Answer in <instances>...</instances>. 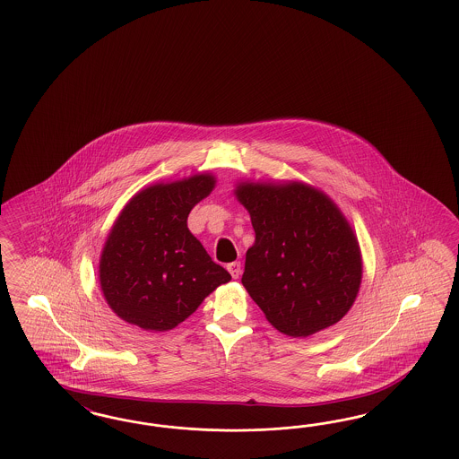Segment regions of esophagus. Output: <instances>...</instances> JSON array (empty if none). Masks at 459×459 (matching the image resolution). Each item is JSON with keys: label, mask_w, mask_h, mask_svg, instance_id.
Wrapping results in <instances>:
<instances>
[{"label": "esophagus", "mask_w": 459, "mask_h": 459, "mask_svg": "<svg viewBox=\"0 0 459 459\" xmlns=\"http://www.w3.org/2000/svg\"><path fill=\"white\" fill-rule=\"evenodd\" d=\"M240 269H242V267H240V263H230V264H227V271H229V273H230V276H232V278L234 279H237L238 278V276H240Z\"/></svg>", "instance_id": "1"}]
</instances>
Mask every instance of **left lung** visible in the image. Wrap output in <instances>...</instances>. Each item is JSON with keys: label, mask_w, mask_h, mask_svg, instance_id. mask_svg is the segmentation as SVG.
<instances>
[{"label": "left lung", "mask_w": 459, "mask_h": 459, "mask_svg": "<svg viewBox=\"0 0 459 459\" xmlns=\"http://www.w3.org/2000/svg\"><path fill=\"white\" fill-rule=\"evenodd\" d=\"M255 232L242 284L267 321L309 336L342 320L361 282L359 240L330 196L298 181L238 183Z\"/></svg>", "instance_id": "left-lung-1"}]
</instances>
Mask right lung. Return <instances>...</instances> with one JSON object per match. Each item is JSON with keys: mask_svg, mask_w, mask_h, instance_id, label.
Returning a JSON list of instances; mask_svg holds the SVG:
<instances>
[{"mask_svg": "<svg viewBox=\"0 0 459 459\" xmlns=\"http://www.w3.org/2000/svg\"><path fill=\"white\" fill-rule=\"evenodd\" d=\"M213 186L212 175L156 183L119 213L102 249L99 281L121 320L168 332L230 281L186 227L188 213Z\"/></svg>", "mask_w": 459, "mask_h": 459, "instance_id": "add662e5", "label": "right lung"}]
</instances>
